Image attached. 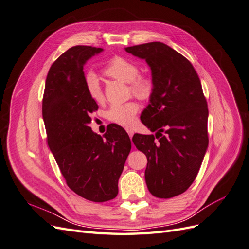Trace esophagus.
<instances>
[{"instance_id":"34e87169","label":"esophagus","mask_w":249,"mask_h":249,"mask_svg":"<svg viewBox=\"0 0 249 249\" xmlns=\"http://www.w3.org/2000/svg\"><path fill=\"white\" fill-rule=\"evenodd\" d=\"M125 131H126V133H127V134H129L130 138H132V137H133V135H134V131H133L132 129H125Z\"/></svg>"}]
</instances>
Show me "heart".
<instances>
[{"instance_id":"1","label":"heart","mask_w":249,"mask_h":249,"mask_svg":"<svg viewBox=\"0 0 249 249\" xmlns=\"http://www.w3.org/2000/svg\"><path fill=\"white\" fill-rule=\"evenodd\" d=\"M107 77L129 83L130 90L133 94L140 99H147L154 89V81L147 74H139V65L131 59L122 56L111 58L103 69ZM86 92L96 104L105 101V94L99 78L93 72H88L84 78ZM139 110V105L135 101L125 103H115L110 106L107 111V118L122 125H132Z\"/></svg>"}]
</instances>
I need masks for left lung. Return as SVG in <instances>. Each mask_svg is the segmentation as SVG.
Returning <instances> with one entry per match:
<instances>
[{
  "mask_svg": "<svg viewBox=\"0 0 249 249\" xmlns=\"http://www.w3.org/2000/svg\"><path fill=\"white\" fill-rule=\"evenodd\" d=\"M125 51L145 60L154 81L141 122L156 135L133 136L147 158V188L156 197L177 196L194 182L209 144V111L200 80L189 60L165 43H143Z\"/></svg>",
  "mask_w": 249,
  "mask_h": 249,
  "instance_id": "left-lung-1",
  "label": "left lung"
}]
</instances>
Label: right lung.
I'll return each instance as SVG.
<instances>
[{
  "instance_id": "obj_1",
  "label": "right lung",
  "mask_w": 249,
  "mask_h": 249,
  "mask_svg": "<svg viewBox=\"0 0 249 249\" xmlns=\"http://www.w3.org/2000/svg\"><path fill=\"white\" fill-rule=\"evenodd\" d=\"M102 51L77 46L63 53L51 66L42 99L48 144L67 186L94 202L116 197L118 179L132 147L120 125H109L104 138L89 126L99 106L86 92L83 69Z\"/></svg>"
}]
</instances>
